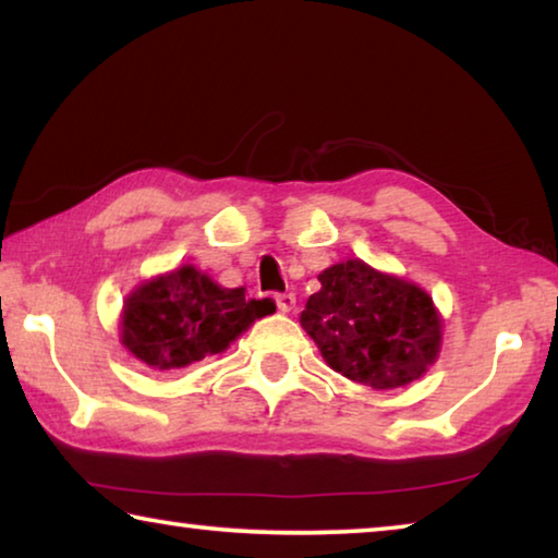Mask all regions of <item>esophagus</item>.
Instances as JSON below:
<instances>
[{"mask_svg":"<svg viewBox=\"0 0 558 558\" xmlns=\"http://www.w3.org/2000/svg\"><path fill=\"white\" fill-rule=\"evenodd\" d=\"M276 305L280 313H292L295 310V295L292 292H280V295H276Z\"/></svg>","mask_w":558,"mask_h":558,"instance_id":"1","label":"esophagus"}]
</instances>
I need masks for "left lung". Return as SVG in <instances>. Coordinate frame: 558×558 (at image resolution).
<instances>
[{
  "mask_svg": "<svg viewBox=\"0 0 558 558\" xmlns=\"http://www.w3.org/2000/svg\"><path fill=\"white\" fill-rule=\"evenodd\" d=\"M300 325L325 362L372 389H399L436 362L442 323L426 290L364 260H344L319 272Z\"/></svg>",
  "mask_w": 558,
  "mask_h": 558,
  "instance_id": "1",
  "label": "left lung"
}]
</instances>
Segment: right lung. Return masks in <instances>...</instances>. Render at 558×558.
<instances>
[{"label":"right lung","instance_id":"1","mask_svg":"<svg viewBox=\"0 0 558 558\" xmlns=\"http://www.w3.org/2000/svg\"><path fill=\"white\" fill-rule=\"evenodd\" d=\"M276 302L248 300L243 288H221L194 266H182L132 290L120 319V342L149 369H182L229 349Z\"/></svg>","mask_w":558,"mask_h":558}]
</instances>
